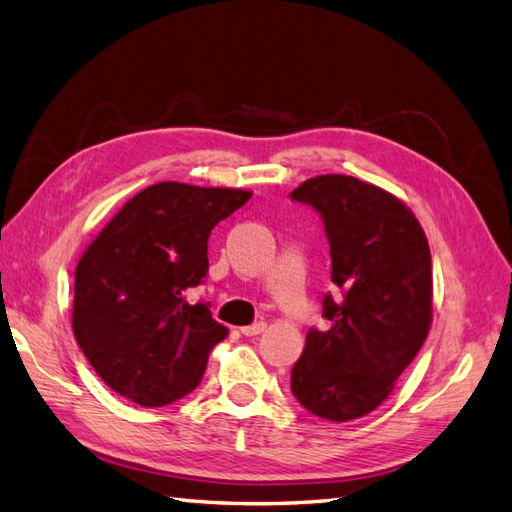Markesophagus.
I'll return each mask as SVG.
<instances>
[{
  "label": "esophagus",
  "mask_w": 512,
  "mask_h": 512,
  "mask_svg": "<svg viewBox=\"0 0 512 512\" xmlns=\"http://www.w3.org/2000/svg\"><path fill=\"white\" fill-rule=\"evenodd\" d=\"M265 331H267V324H265V322H254V324H249V326H243V328H241V333H243L245 337H256V335L265 333Z\"/></svg>",
  "instance_id": "obj_1"
}]
</instances>
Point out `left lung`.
Returning a JSON list of instances; mask_svg holds the SVG:
<instances>
[{"label":"left lung","mask_w":512,"mask_h":512,"mask_svg":"<svg viewBox=\"0 0 512 512\" xmlns=\"http://www.w3.org/2000/svg\"><path fill=\"white\" fill-rule=\"evenodd\" d=\"M293 201L322 217L331 245L326 331L306 333L291 392L311 414L346 423L388 399L431 324V254L412 210L390 192L348 175H320Z\"/></svg>","instance_id":"obj_1"}]
</instances>
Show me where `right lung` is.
I'll return each instance as SVG.
<instances>
[{
    "mask_svg": "<svg viewBox=\"0 0 512 512\" xmlns=\"http://www.w3.org/2000/svg\"><path fill=\"white\" fill-rule=\"evenodd\" d=\"M252 192L162 181L124 203L74 274L78 346L113 392L144 407L168 405L199 385L227 328L210 302L186 293L208 274L212 227Z\"/></svg>",
    "mask_w": 512,
    "mask_h": 512,
    "instance_id": "obj_1",
    "label": "right lung"
}]
</instances>
